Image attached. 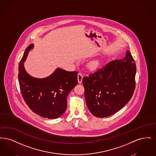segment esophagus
Returning a JSON list of instances; mask_svg holds the SVG:
<instances>
[{
	"instance_id": "obj_1",
	"label": "esophagus",
	"mask_w": 156,
	"mask_h": 156,
	"mask_svg": "<svg viewBox=\"0 0 156 156\" xmlns=\"http://www.w3.org/2000/svg\"><path fill=\"white\" fill-rule=\"evenodd\" d=\"M82 78H83V75H82V74L81 73H78V82L80 83H81Z\"/></svg>"
}]
</instances>
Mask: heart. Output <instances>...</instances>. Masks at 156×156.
I'll list each match as a JSON object with an SVG mask.
<instances>
[{"label": "heart", "mask_w": 156, "mask_h": 156, "mask_svg": "<svg viewBox=\"0 0 156 156\" xmlns=\"http://www.w3.org/2000/svg\"><path fill=\"white\" fill-rule=\"evenodd\" d=\"M97 66V62H93L92 63V66L93 67H96Z\"/></svg>", "instance_id": "heart-1"}]
</instances>
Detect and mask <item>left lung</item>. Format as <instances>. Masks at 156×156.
I'll use <instances>...</instances> for the list:
<instances>
[{"label": "left lung", "mask_w": 156, "mask_h": 156, "mask_svg": "<svg viewBox=\"0 0 156 156\" xmlns=\"http://www.w3.org/2000/svg\"><path fill=\"white\" fill-rule=\"evenodd\" d=\"M136 73L134 59L127 51L123 59L111 61L84 76L85 98L90 113L98 118H105L123 108L133 95Z\"/></svg>", "instance_id": "obj_1"}]
</instances>
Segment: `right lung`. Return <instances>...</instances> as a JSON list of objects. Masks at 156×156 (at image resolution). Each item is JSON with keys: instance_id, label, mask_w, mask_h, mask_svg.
Wrapping results in <instances>:
<instances>
[{"instance_id": "right-lung-1", "label": "right lung", "mask_w": 156, "mask_h": 156, "mask_svg": "<svg viewBox=\"0 0 156 156\" xmlns=\"http://www.w3.org/2000/svg\"><path fill=\"white\" fill-rule=\"evenodd\" d=\"M33 47L30 44L27 47L19 65L18 79L23 98L38 115L47 119L58 118L67 109L68 94L78 84V72L58 68L43 79L31 76L26 72L23 62Z\"/></svg>"}]
</instances>
